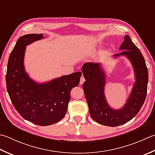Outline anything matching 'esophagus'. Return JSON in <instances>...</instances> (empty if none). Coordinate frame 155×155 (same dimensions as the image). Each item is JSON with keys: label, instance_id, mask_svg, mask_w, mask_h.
<instances>
[{"label": "esophagus", "instance_id": "34e87169", "mask_svg": "<svg viewBox=\"0 0 155 155\" xmlns=\"http://www.w3.org/2000/svg\"><path fill=\"white\" fill-rule=\"evenodd\" d=\"M84 81H85V79H84V77H83V76H82L81 78V81H80V84H83V83L84 82Z\"/></svg>", "mask_w": 155, "mask_h": 155}]
</instances>
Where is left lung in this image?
Instances as JSON below:
<instances>
[{
	"instance_id": "1",
	"label": "left lung",
	"mask_w": 155,
	"mask_h": 155,
	"mask_svg": "<svg viewBox=\"0 0 155 155\" xmlns=\"http://www.w3.org/2000/svg\"><path fill=\"white\" fill-rule=\"evenodd\" d=\"M120 50L122 51L114 56L128 58L134 68L136 81L126 104L119 110L111 108L106 101L104 93L106 75L101 64L87 62L82 67L86 80L83 89L91 116L97 123L111 127L122 125L136 116L144 104L147 94L148 72L140 50L129 35L124 36Z\"/></svg>"
}]
</instances>
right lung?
<instances>
[{"label":"right lung","mask_w":155,"mask_h":155,"mask_svg":"<svg viewBox=\"0 0 155 155\" xmlns=\"http://www.w3.org/2000/svg\"><path fill=\"white\" fill-rule=\"evenodd\" d=\"M44 38L43 34H27L18 39L8 58L7 89L12 104L24 119L39 126L61 120L67 111L72 88L80 83L81 72L64 75L47 83L29 78L24 67L26 45Z\"/></svg>","instance_id":"right-lung-1"}]
</instances>
